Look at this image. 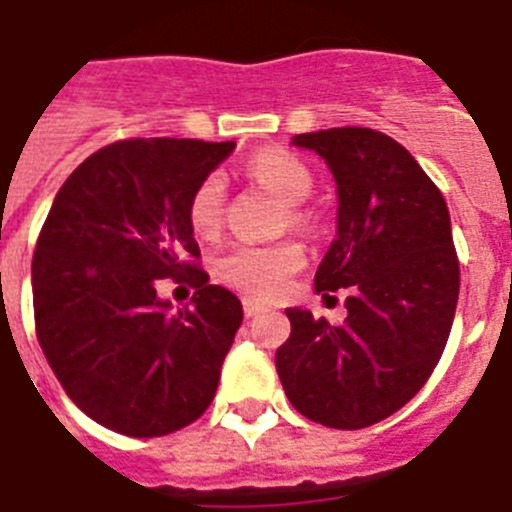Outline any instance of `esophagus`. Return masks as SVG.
<instances>
[{
  "mask_svg": "<svg viewBox=\"0 0 512 512\" xmlns=\"http://www.w3.org/2000/svg\"><path fill=\"white\" fill-rule=\"evenodd\" d=\"M242 305H244V315H247V318H255V315L265 313V305H263V302H257V299L244 297Z\"/></svg>",
  "mask_w": 512,
  "mask_h": 512,
  "instance_id": "34e87169",
  "label": "esophagus"
}]
</instances>
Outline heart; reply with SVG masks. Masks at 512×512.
Segmentation results:
<instances>
[{"instance_id":"obj_1","label":"heart","mask_w":512,"mask_h":512,"mask_svg":"<svg viewBox=\"0 0 512 512\" xmlns=\"http://www.w3.org/2000/svg\"><path fill=\"white\" fill-rule=\"evenodd\" d=\"M247 176L257 184L270 189L278 199H284L289 207V220L302 226L305 213L302 205L313 191V176L305 168V162L284 152V149H263L247 162ZM223 210H226V178L220 173H210L191 191L186 218L191 231L202 239H210L223 226ZM305 265V247L294 239L273 244L242 242L226 249L215 260L213 270L220 284L231 286L236 292L257 299H273L286 292L292 276Z\"/></svg>"}]
</instances>
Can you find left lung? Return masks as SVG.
Wrapping results in <instances>:
<instances>
[{
    "label": "left lung",
    "instance_id": "obj_1",
    "mask_svg": "<svg viewBox=\"0 0 512 512\" xmlns=\"http://www.w3.org/2000/svg\"><path fill=\"white\" fill-rule=\"evenodd\" d=\"M336 181V239L315 292L347 289L331 326L289 307L292 336L276 371L299 413L328 429H365L397 413L429 381L450 336L460 292L450 210L415 157L373 128L294 136Z\"/></svg>",
    "mask_w": 512,
    "mask_h": 512
}]
</instances>
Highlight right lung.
<instances>
[{"label":"right lung","instance_id":"add662e5","mask_svg":"<svg viewBox=\"0 0 512 512\" xmlns=\"http://www.w3.org/2000/svg\"><path fill=\"white\" fill-rule=\"evenodd\" d=\"M234 141L128 139L102 147L57 191L31 284L36 336L68 397L105 429L165 436L213 402L242 302L197 268L191 191ZM198 286L169 313L160 277Z\"/></svg>","mask_w":512,"mask_h":512}]
</instances>
